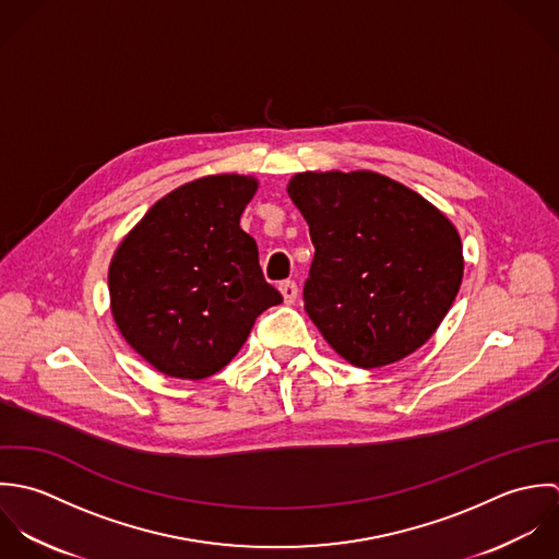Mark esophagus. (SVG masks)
Here are the masks:
<instances>
[{
	"instance_id": "34e87169",
	"label": "esophagus",
	"mask_w": 559,
	"mask_h": 559,
	"mask_svg": "<svg viewBox=\"0 0 559 559\" xmlns=\"http://www.w3.org/2000/svg\"><path fill=\"white\" fill-rule=\"evenodd\" d=\"M278 289H281V294H283V298H285L287 305L296 302V298H298V285H296L294 281H283V283L278 285Z\"/></svg>"
}]
</instances>
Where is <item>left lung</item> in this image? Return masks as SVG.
Wrapping results in <instances>:
<instances>
[{
	"label": "left lung",
	"instance_id": "left-lung-1",
	"mask_svg": "<svg viewBox=\"0 0 559 559\" xmlns=\"http://www.w3.org/2000/svg\"><path fill=\"white\" fill-rule=\"evenodd\" d=\"M287 192L316 246L305 309L338 356L384 367L437 333L464 261L432 203L369 170L300 173Z\"/></svg>",
	"mask_w": 559,
	"mask_h": 559
}]
</instances>
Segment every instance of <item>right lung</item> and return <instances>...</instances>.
I'll return each instance as SVG.
<instances>
[{"mask_svg": "<svg viewBox=\"0 0 559 559\" xmlns=\"http://www.w3.org/2000/svg\"><path fill=\"white\" fill-rule=\"evenodd\" d=\"M257 179L212 175L159 199L114 252L108 274L120 335L157 371H221L254 320L283 296L263 278L239 218Z\"/></svg>", "mask_w": 559, "mask_h": 559, "instance_id": "right-lung-1", "label": "right lung"}]
</instances>
